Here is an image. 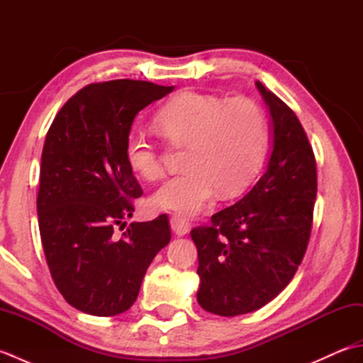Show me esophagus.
I'll return each instance as SVG.
<instances>
[{"label":"esophagus","instance_id":"1","mask_svg":"<svg viewBox=\"0 0 363 363\" xmlns=\"http://www.w3.org/2000/svg\"><path fill=\"white\" fill-rule=\"evenodd\" d=\"M169 225H172V229L177 235H186L190 230L189 220L181 217V215H173V217L169 218Z\"/></svg>","mask_w":363,"mask_h":363}]
</instances>
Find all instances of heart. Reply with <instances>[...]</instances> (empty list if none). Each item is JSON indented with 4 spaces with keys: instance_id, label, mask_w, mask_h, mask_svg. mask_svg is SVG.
<instances>
[{
    "instance_id": "1",
    "label": "heart",
    "mask_w": 363,
    "mask_h": 363,
    "mask_svg": "<svg viewBox=\"0 0 363 363\" xmlns=\"http://www.w3.org/2000/svg\"><path fill=\"white\" fill-rule=\"evenodd\" d=\"M156 123L169 143L187 146V168L152 195V204L162 211L194 215L218 189L223 195L238 194L256 179L268 156L267 112L251 98L182 91L162 107ZM126 159L145 179L162 174L160 148L143 130L130 133Z\"/></svg>"
}]
</instances>
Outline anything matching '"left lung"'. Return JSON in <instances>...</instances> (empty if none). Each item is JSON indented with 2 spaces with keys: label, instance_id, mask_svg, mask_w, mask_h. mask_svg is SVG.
I'll list each match as a JSON object with an SVG mask.
<instances>
[{
  "label": "left lung",
  "instance_id": "1",
  "mask_svg": "<svg viewBox=\"0 0 363 363\" xmlns=\"http://www.w3.org/2000/svg\"><path fill=\"white\" fill-rule=\"evenodd\" d=\"M273 118L269 164L248 194L191 229L204 311L235 317L260 309L287 287L309 245L317 160L298 117L256 82Z\"/></svg>",
  "mask_w": 363,
  "mask_h": 363
}]
</instances>
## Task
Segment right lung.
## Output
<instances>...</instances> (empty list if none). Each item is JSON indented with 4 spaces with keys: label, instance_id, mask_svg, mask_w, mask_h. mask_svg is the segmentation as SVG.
Masks as SVG:
<instances>
[{
    "label": "right lung",
    "instance_id": "obj_1",
    "mask_svg": "<svg viewBox=\"0 0 363 363\" xmlns=\"http://www.w3.org/2000/svg\"><path fill=\"white\" fill-rule=\"evenodd\" d=\"M174 87L115 79L81 89L45 138L37 194L46 264L74 309L112 317L135 303L143 276L172 238L168 217L130 223L143 195L126 159L135 115ZM117 225L125 230L114 233Z\"/></svg>",
    "mask_w": 363,
    "mask_h": 363
}]
</instances>
